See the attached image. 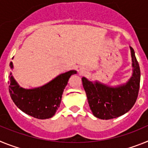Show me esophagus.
Instances as JSON below:
<instances>
[{
    "instance_id": "esophagus-1",
    "label": "esophagus",
    "mask_w": 148,
    "mask_h": 148,
    "mask_svg": "<svg viewBox=\"0 0 148 148\" xmlns=\"http://www.w3.org/2000/svg\"><path fill=\"white\" fill-rule=\"evenodd\" d=\"M84 70H83V69H79V74H83V73H84Z\"/></svg>"
}]
</instances>
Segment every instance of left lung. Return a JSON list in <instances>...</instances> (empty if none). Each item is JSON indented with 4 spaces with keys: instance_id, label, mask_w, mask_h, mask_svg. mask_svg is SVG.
I'll return each instance as SVG.
<instances>
[{
    "instance_id": "obj_1",
    "label": "left lung",
    "mask_w": 148,
    "mask_h": 148,
    "mask_svg": "<svg viewBox=\"0 0 148 148\" xmlns=\"http://www.w3.org/2000/svg\"><path fill=\"white\" fill-rule=\"evenodd\" d=\"M133 74L125 85L112 88L82 78L83 86L87 95L88 104L93 115L98 119L108 120L115 119L127 112L135 104L140 87V68L130 47Z\"/></svg>"
}]
</instances>
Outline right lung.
I'll return each instance as SVG.
<instances>
[{
	"instance_id": "add662e5",
	"label": "right lung",
	"mask_w": 148,
	"mask_h": 148,
	"mask_svg": "<svg viewBox=\"0 0 148 148\" xmlns=\"http://www.w3.org/2000/svg\"><path fill=\"white\" fill-rule=\"evenodd\" d=\"M12 69V63L10 64ZM76 71H70L56 77L40 88L24 89L21 88L10 74L9 91L15 104L21 111L38 119H50L60 107L64 88L69 79Z\"/></svg>"
}]
</instances>
